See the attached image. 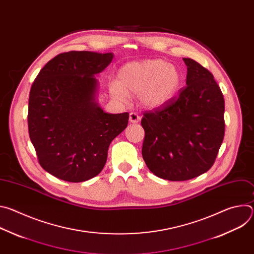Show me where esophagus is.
<instances>
[{"label": "esophagus", "instance_id": "1", "mask_svg": "<svg viewBox=\"0 0 254 254\" xmlns=\"http://www.w3.org/2000/svg\"><path fill=\"white\" fill-rule=\"evenodd\" d=\"M139 121H140V117H139L137 114H135V113H130V114H129V122H130V123L136 124V123H138Z\"/></svg>", "mask_w": 254, "mask_h": 254}]
</instances>
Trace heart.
<instances>
[{
	"label": "heart",
	"instance_id": "obj_1",
	"mask_svg": "<svg viewBox=\"0 0 254 254\" xmlns=\"http://www.w3.org/2000/svg\"><path fill=\"white\" fill-rule=\"evenodd\" d=\"M181 85L178 68L162 59H146L125 64L118 72V81L110 84L111 94L125 101L127 94H137L148 108L167 104Z\"/></svg>",
	"mask_w": 254,
	"mask_h": 254
}]
</instances>
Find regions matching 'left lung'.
I'll return each mask as SVG.
<instances>
[{
	"label": "left lung",
	"instance_id": "left-lung-1",
	"mask_svg": "<svg viewBox=\"0 0 254 254\" xmlns=\"http://www.w3.org/2000/svg\"><path fill=\"white\" fill-rule=\"evenodd\" d=\"M187 86L141 120V155L149 170L169 181H186L214 164L224 137V98L211 72L191 58Z\"/></svg>",
	"mask_w": 254,
	"mask_h": 254
}]
</instances>
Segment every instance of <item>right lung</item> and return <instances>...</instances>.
<instances>
[{
  "mask_svg": "<svg viewBox=\"0 0 254 254\" xmlns=\"http://www.w3.org/2000/svg\"><path fill=\"white\" fill-rule=\"evenodd\" d=\"M114 53L70 51L51 59L34 80L28 110L30 139L41 167L72 183L97 176L128 114H107L96 100L99 74Z\"/></svg>",
  "mask_w": 254,
  "mask_h": 254,
  "instance_id": "obj_1",
  "label": "right lung"
}]
</instances>
